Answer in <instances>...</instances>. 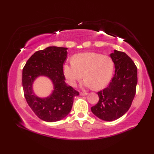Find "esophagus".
<instances>
[{
    "label": "esophagus",
    "instance_id": "1",
    "mask_svg": "<svg viewBox=\"0 0 154 154\" xmlns=\"http://www.w3.org/2000/svg\"><path fill=\"white\" fill-rule=\"evenodd\" d=\"M88 93H83V92H81L80 93V95L81 96H86L87 95Z\"/></svg>",
    "mask_w": 154,
    "mask_h": 154
}]
</instances>
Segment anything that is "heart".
<instances>
[{"mask_svg":"<svg viewBox=\"0 0 154 154\" xmlns=\"http://www.w3.org/2000/svg\"><path fill=\"white\" fill-rule=\"evenodd\" d=\"M114 67V62L109 55L87 52L75 55L74 60L66 62L63 66V73L71 86H76L84 73L85 79L83 86L100 89L109 83Z\"/></svg>","mask_w":154,"mask_h":154,"instance_id":"obj_1","label":"heart"}]
</instances>
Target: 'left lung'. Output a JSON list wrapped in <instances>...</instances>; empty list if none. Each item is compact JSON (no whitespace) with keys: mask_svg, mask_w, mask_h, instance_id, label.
<instances>
[{"mask_svg":"<svg viewBox=\"0 0 154 154\" xmlns=\"http://www.w3.org/2000/svg\"><path fill=\"white\" fill-rule=\"evenodd\" d=\"M110 55L114 63L115 73L109 85L97 93L99 102L91 107L94 115L105 121L119 119L129 110L138 83L137 67L128 55L117 50Z\"/></svg>","mask_w":154,"mask_h":154,"instance_id":"obj_1","label":"left lung"}]
</instances>
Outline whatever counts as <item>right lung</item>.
<instances>
[{"instance_id": "right-lung-1", "label": "right lung", "mask_w": 154, "mask_h": 154, "mask_svg": "<svg viewBox=\"0 0 154 154\" xmlns=\"http://www.w3.org/2000/svg\"><path fill=\"white\" fill-rule=\"evenodd\" d=\"M67 48L50 46L38 51L27 61L22 70V87L28 105L38 118L46 122H56L70 112L79 92L65 83L63 67ZM39 76H45L54 84L51 95L40 98L34 94L32 85Z\"/></svg>"}]
</instances>
